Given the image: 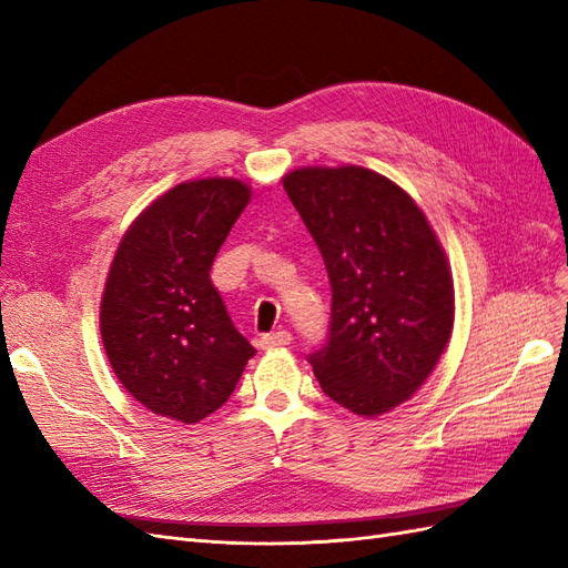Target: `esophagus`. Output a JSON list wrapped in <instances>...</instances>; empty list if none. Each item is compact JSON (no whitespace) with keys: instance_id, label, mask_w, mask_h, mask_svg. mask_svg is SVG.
Instances as JSON below:
<instances>
[{"instance_id":"esophagus-1","label":"esophagus","mask_w":568,"mask_h":568,"mask_svg":"<svg viewBox=\"0 0 568 568\" xmlns=\"http://www.w3.org/2000/svg\"><path fill=\"white\" fill-rule=\"evenodd\" d=\"M294 341V336H291L288 332H272V334H263L261 338V346L263 348H282V346H288V343Z\"/></svg>"}]
</instances>
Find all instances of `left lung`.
I'll list each match as a JSON object with an SVG mask.
<instances>
[{"instance_id": "obj_1", "label": "left lung", "mask_w": 568, "mask_h": 568, "mask_svg": "<svg viewBox=\"0 0 568 568\" xmlns=\"http://www.w3.org/2000/svg\"><path fill=\"white\" fill-rule=\"evenodd\" d=\"M284 189L332 284L329 336L307 363L334 403L384 415L415 395L448 346V257L419 205L374 170L301 168Z\"/></svg>"}]
</instances>
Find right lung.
<instances>
[{
	"label": "right lung",
	"instance_id": "right-lung-1",
	"mask_svg": "<svg viewBox=\"0 0 568 568\" xmlns=\"http://www.w3.org/2000/svg\"><path fill=\"white\" fill-rule=\"evenodd\" d=\"M248 199V184L232 178L182 182L132 222L115 251L101 341L120 384L153 415L182 424L209 417L255 355L211 282Z\"/></svg>",
	"mask_w": 568,
	"mask_h": 568
}]
</instances>
